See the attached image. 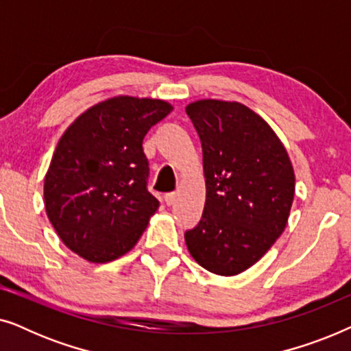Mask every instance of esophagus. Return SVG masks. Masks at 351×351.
<instances>
[{
	"mask_svg": "<svg viewBox=\"0 0 351 351\" xmlns=\"http://www.w3.org/2000/svg\"><path fill=\"white\" fill-rule=\"evenodd\" d=\"M176 198H177V193H176V191H171V193H166V195H165V201H166V204H167V206L174 204Z\"/></svg>",
	"mask_w": 351,
	"mask_h": 351,
	"instance_id": "esophagus-1",
	"label": "esophagus"
}]
</instances>
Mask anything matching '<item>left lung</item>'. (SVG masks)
<instances>
[{"label": "left lung", "mask_w": 351, "mask_h": 351, "mask_svg": "<svg viewBox=\"0 0 351 351\" xmlns=\"http://www.w3.org/2000/svg\"><path fill=\"white\" fill-rule=\"evenodd\" d=\"M203 147V217L185 232L191 257L220 276L261 261L289 219L295 176L275 131L239 102L204 99L186 105Z\"/></svg>", "instance_id": "obj_1"}]
</instances>
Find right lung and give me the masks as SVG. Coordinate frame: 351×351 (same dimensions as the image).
Instances as JSON below:
<instances>
[{
	"mask_svg": "<svg viewBox=\"0 0 351 351\" xmlns=\"http://www.w3.org/2000/svg\"><path fill=\"white\" fill-rule=\"evenodd\" d=\"M171 112L165 100L118 95L81 113L60 137L45 177L46 214L84 261L124 256L160 208L147 190L142 142Z\"/></svg>",
	"mask_w": 351,
	"mask_h": 351,
	"instance_id": "1",
	"label": "right lung"
}]
</instances>
